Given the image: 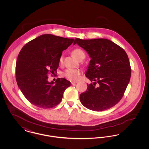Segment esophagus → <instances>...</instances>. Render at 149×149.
<instances>
[{
    "mask_svg": "<svg viewBox=\"0 0 149 149\" xmlns=\"http://www.w3.org/2000/svg\"><path fill=\"white\" fill-rule=\"evenodd\" d=\"M71 83L72 85H74L75 84L77 83V81H71Z\"/></svg>",
    "mask_w": 149,
    "mask_h": 149,
    "instance_id": "esophagus-1",
    "label": "esophagus"
}]
</instances>
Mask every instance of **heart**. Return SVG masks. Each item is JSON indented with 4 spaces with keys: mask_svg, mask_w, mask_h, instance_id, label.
<instances>
[{
    "mask_svg": "<svg viewBox=\"0 0 149 149\" xmlns=\"http://www.w3.org/2000/svg\"><path fill=\"white\" fill-rule=\"evenodd\" d=\"M72 54L77 59H79L82 56H85L84 52L80 49H75L72 51ZM63 56H61L60 57V63H63ZM81 74V71L75 69H69L66 70L63 74V76L71 80H77L80 77Z\"/></svg>",
    "mask_w": 149,
    "mask_h": 149,
    "instance_id": "heart-1",
    "label": "heart"
}]
</instances>
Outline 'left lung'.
I'll return each mask as SVG.
<instances>
[{"label":"left lung","mask_w":149,"mask_h":149,"mask_svg":"<svg viewBox=\"0 0 149 149\" xmlns=\"http://www.w3.org/2000/svg\"><path fill=\"white\" fill-rule=\"evenodd\" d=\"M85 50L91 57L86 77L92 83L87 84L80 95L81 104L94 111L108 109L117 104L129 83L131 69L125 51L105 38H75L74 45Z\"/></svg>","instance_id":"obj_1"}]
</instances>
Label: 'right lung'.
<instances>
[{"label": "right lung", "instance_id": "obj_1", "mask_svg": "<svg viewBox=\"0 0 149 149\" xmlns=\"http://www.w3.org/2000/svg\"><path fill=\"white\" fill-rule=\"evenodd\" d=\"M74 40L45 34L22 47L16 62L15 77L19 88L31 104L42 108H50L61 101L70 82L64 78L49 82L48 75L50 72L56 73L63 51Z\"/></svg>", "mask_w": 149, "mask_h": 149}]
</instances>
